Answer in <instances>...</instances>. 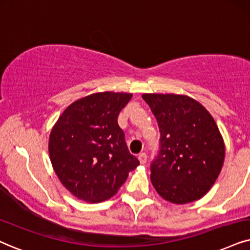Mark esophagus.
<instances>
[{"label":"esophagus","instance_id":"esophagus-1","mask_svg":"<svg viewBox=\"0 0 250 250\" xmlns=\"http://www.w3.org/2000/svg\"><path fill=\"white\" fill-rule=\"evenodd\" d=\"M138 160H140V163L142 164V165H144V164L146 163V154H145L144 152L138 154Z\"/></svg>","mask_w":250,"mask_h":250}]
</instances>
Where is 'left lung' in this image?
Returning a JSON list of instances; mask_svg holds the SVG:
<instances>
[{"mask_svg": "<svg viewBox=\"0 0 250 250\" xmlns=\"http://www.w3.org/2000/svg\"><path fill=\"white\" fill-rule=\"evenodd\" d=\"M156 116L160 151L151 165V182L164 200L174 204L197 201L219 175L225 143L212 115L185 94L144 93Z\"/></svg>", "mask_w": 250, "mask_h": 250, "instance_id": "left-lung-1", "label": "left lung"}]
</instances>
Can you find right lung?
Returning <instances> with one entry per match:
<instances>
[{"label": "right lung", "mask_w": 250, "mask_h": 250, "mask_svg": "<svg viewBox=\"0 0 250 250\" xmlns=\"http://www.w3.org/2000/svg\"><path fill=\"white\" fill-rule=\"evenodd\" d=\"M132 93L98 92L70 104L49 135L50 163L63 187L78 200L99 203L114 196L140 165L118 125Z\"/></svg>", "instance_id": "right-lung-1"}]
</instances>
